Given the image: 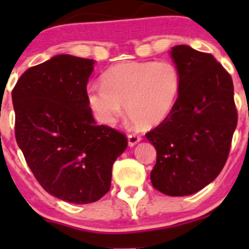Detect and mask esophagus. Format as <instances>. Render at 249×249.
<instances>
[{"mask_svg":"<svg viewBox=\"0 0 249 249\" xmlns=\"http://www.w3.org/2000/svg\"><path fill=\"white\" fill-rule=\"evenodd\" d=\"M140 141H141V137L137 136V135H129V136H127V144H129L130 147L136 145Z\"/></svg>","mask_w":249,"mask_h":249,"instance_id":"1","label":"esophagus"}]
</instances>
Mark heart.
Masks as SVG:
<instances>
[{"mask_svg":"<svg viewBox=\"0 0 249 249\" xmlns=\"http://www.w3.org/2000/svg\"><path fill=\"white\" fill-rule=\"evenodd\" d=\"M180 90L178 69L170 61H126L102 76V84L87 89V100L101 124L112 125L126 109L140 129L161 124L177 102Z\"/></svg>","mask_w":249,"mask_h":249,"instance_id":"1","label":"heart"}]
</instances>
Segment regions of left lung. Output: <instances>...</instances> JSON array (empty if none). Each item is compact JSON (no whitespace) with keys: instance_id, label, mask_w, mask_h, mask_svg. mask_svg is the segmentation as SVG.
<instances>
[{"instance_id":"8db88e82","label":"left lung","mask_w":249,"mask_h":249,"mask_svg":"<svg viewBox=\"0 0 249 249\" xmlns=\"http://www.w3.org/2000/svg\"><path fill=\"white\" fill-rule=\"evenodd\" d=\"M180 76L171 114L145 135L157 149L155 189L187 196L215 179L227 162L237 125L230 74L213 55L180 44L170 50Z\"/></svg>"}]
</instances>
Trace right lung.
Instances as JSON below:
<instances>
[{
  "label": "right lung",
  "instance_id": "right-lung-1",
  "mask_svg": "<svg viewBox=\"0 0 249 249\" xmlns=\"http://www.w3.org/2000/svg\"><path fill=\"white\" fill-rule=\"evenodd\" d=\"M95 61L55 55L27 70L12 91L16 139L47 193L66 202H95L109 190L126 137L97 125L87 100Z\"/></svg>",
  "mask_w": 249,
  "mask_h": 249
}]
</instances>
